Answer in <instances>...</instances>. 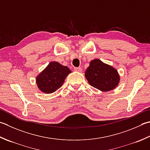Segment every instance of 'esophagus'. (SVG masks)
<instances>
[{"instance_id":"esophagus-1","label":"esophagus","mask_w":150,"mask_h":150,"mask_svg":"<svg viewBox=\"0 0 150 150\" xmlns=\"http://www.w3.org/2000/svg\"><path fill=\"white\" fill-rule=\"evenodd\" d=\"M74 70L75 71H77V72H81L83 71V69H82L81 67H75Z\"/></svg>"}]
</instances>
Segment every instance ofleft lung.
I'll use <instances>...</instances> for the list:
<instances>
[{"instance_id": "1", "label": "left lung", "mask_w": 150, "mask_h": 150, "mask_svg": "<svg viewBox=\"0 0 150 150\" xmlns=\"http://www.w3.org/2000/svg\"><path fill=\"white\" fill-rule=\"evenodd\" d=\"M84 76L90 86L103 92L115 89L120 82L118 70L98 58L90 62Z\"/></svg>"}]
</instances>
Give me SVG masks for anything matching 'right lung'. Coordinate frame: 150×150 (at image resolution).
Segmentation results:
<instances>
[{
  "mask_svg": "<svg viewBox=\"0 0 150 150\" xmlns=\"http://www.w3.org/2000/svg\"><path fill=\"white\" fill-rule=\"evenodd\" d=\"M71 73L67 66L52 61L36 78L38 89L45 93H53L62 86L67 76Z\"/></svg>",
  "mask_w": 150,
  "mask_h": 150,
  "instance_id": "add662e5",
  "label": "right lung"
}]
</instances>
